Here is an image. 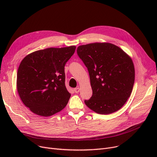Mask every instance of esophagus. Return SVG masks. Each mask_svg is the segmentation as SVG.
I'll return each mask as SVG.
<instances>
[{"label":"esophagus","instance_id":"1","mask_svg":"<svg viewBox=\"0 0 157 157\" xmlns=\"http://www.w3.org/2000/svg\"><path fill=\"white\" fill-rule=\"evenodd\" d=\"M74 92H75L76 94H78V93H79V92L80 88H79V87H77V88H74Z\"/></svg>","mask_w":157,"mask_h":157}]
</instances>
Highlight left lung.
Here are the masks:
<instances>
[{"instance_id":"1","label":"left lung","mask_w":157,"mask_h":157,"mask_svg":"<svg viewBox=\"0 0 157 157\" xmlns=\"http://www.w3.org/2000/svg\"><path fill=\"white\" fill-rule=\"evenodd\" d=\"M77 53L87 67L92 96L85 103L94 112L117 111L130 96L135 80L131 58L118 46L95 43L78 47Z\"/></svg>"}]
</instances>
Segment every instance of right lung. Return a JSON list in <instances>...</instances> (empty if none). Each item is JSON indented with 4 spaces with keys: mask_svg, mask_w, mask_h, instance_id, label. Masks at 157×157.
I'll use <instances>...</instances> for the list:
<instances>
[{
    "mask_svg": "<svg viewBox=\"0 0 157 157\" xmlns=\"http://www.w3.org/2000/svg\"><path fill=\"white\" fill-rule=\"evenodd\" d=\"M75 49V46L49 48L22 60L16 86L21 101L32 113L50 117L67 104L71 94L65 85L64 67Z\"/></svg>",
    "mask_w": 157,
    "mask_h": 157,
    "instance_id": "obj_1",
    "label": "right lung"
}]
</instances>
